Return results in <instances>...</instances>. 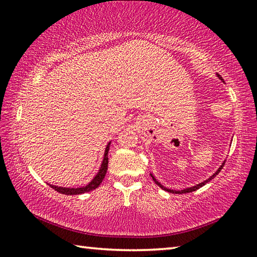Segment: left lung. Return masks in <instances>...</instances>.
Instances as JSON below:
<instances>
[{
	"instance_id": "left-lung-1",
	"label": "left lung",
	"mask_w": 257,
	"mask_h": 257,
	"mask_svg": "<svg viewBox=\"0 0 257 257\" xmlns=\"http://www.w3.org/2000/svg\"><path fill=\"white\" fill-rule=\"evenodd\" d=\"M217 77H219L221 80H223V79H222V77H221V76L219 75V73H217ZM223 167H224V162L222 163V165H221V167H220L219 169H217V171L214 173V175H213L212 177L208 178L207 180H205V181H204V182H201V184H198V185L194 186V187H190V188H186V189H184V190H173V189H168V188H165V187H164V186H162V185H161L160 182H159L158 180H156L153 176H152V175H151V176H152V178H153V180H154L155 184L158 185L159 187H161V188H162L163 190H167V191H169V193H172V194H186V193H191V191H195V190H197V189L201 188V187H203V186L205 185V184H207L208 181H211V180L213 179V178H214V177L217 175V173H219L221 170H222V168H223Z\"/></svg>"
}]
</instances>
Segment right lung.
<instances>
[{
  "mask_svg": "<svg viewBox=\"0 0 257 257\" xmlns=\"http://www.w3.org/2000/svg\"><path fill=\"white\" fill-rule=\"evenodd\" d=\"M108 149H110V143H108L106 149H105V154H104V159H103V162H102V165H101V169H99V171L96 175V177H95L94 179L90 181L87 186L80 187V188H64V187H56V186H53V185H50V186L54 190L59 191V193L64 194V195H80V194L87 193V191H90V190H93L95 188H97V187L101 185V182L103 181L104 177H105L106 171H107Z\"/></svg>",
  "mask_w": 257,
  "mask_h": 257,
  "instance_id": "1",
  "label": "right lung"
}]
</instances>
